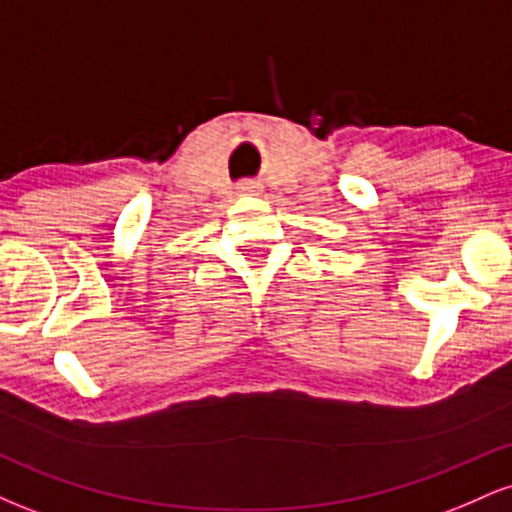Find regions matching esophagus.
<instances>
[{"instance_id":"1","label":"esophagus","mask_w":512,"mask_h":512,"mask_svg":"<svg viewBox=\"0 0 512 512\" xmlns=\"http://www.w3.org/2000/svg\"><path fill=\"white\" fill-rule=\"evenodd\" d=\"M238 192L240 195H257V192H260V185H257V182H240Z\"/></svg>"}]
</instances>
